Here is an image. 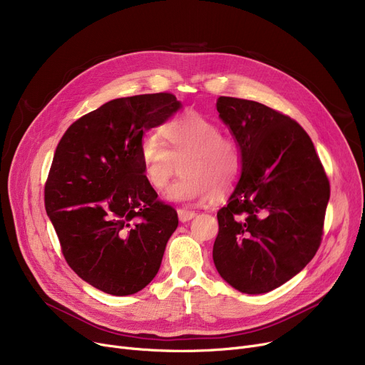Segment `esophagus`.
<instances>
[{"instance_id": "esophagus-1", "label": "esophagus", "mask_w": 365, "mask_h": 365, "mask_svg": "<svg viewBox=\"0 0 365 365\" xmlns=\"http://www.w3.org/2000/svg\"><path fill=\"white\" fill-rule=\"evenodd\" d=\"M178 216H179V220L180 222H189L190 219H194L197 216L195 212H192V210H185V208H179L178 210Z\"/></svg>"}]
</instances>
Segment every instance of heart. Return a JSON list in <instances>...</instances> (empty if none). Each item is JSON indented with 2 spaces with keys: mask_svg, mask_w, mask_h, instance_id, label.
Returning <instances> with one entry per match:
<instances>
[{
  "mask_svg": "<svg viewBox=\"0 0 365 365\" xmlns=\"http://www.w3.org/2000/svg\"><path fill=\"white\" fill-rule=\"evenodd\" d=\"M160 138L146 136L139 145V161L146 182L164 189L176 175L179 163L183 176L167 190V198L195 204L232 189L238 182L244 155L240 142L225 136L217 123L187 110L167 121Z\"/></svg>",
  "mask_w": 365,
  "mask_h": 365,
  "instance_id": "obj_1",
  "label": "heart"
}]
</instances>
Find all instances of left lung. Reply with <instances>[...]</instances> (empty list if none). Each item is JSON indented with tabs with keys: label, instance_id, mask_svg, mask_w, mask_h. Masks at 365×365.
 Masks as SVG:
<instances>
[{
	"label": "left lung",
	"instance_id": "left-lung-1",
	"mask_svg": "<svg viewBox=\"0 0 365 365\" xmlns=\"http://www.w3.org/2000/svg\"><path fill=\"white\" fill-rule=\"evenodd\" d=\"M216 106L242 148L244 164L234 194L217 212L213 260L234 289L267 293L318 252L330 182L308 133L289 115L226 96Z\"/></svg>",
	"mask_w": 365,
	"mask_h": 365
}]
</instances>
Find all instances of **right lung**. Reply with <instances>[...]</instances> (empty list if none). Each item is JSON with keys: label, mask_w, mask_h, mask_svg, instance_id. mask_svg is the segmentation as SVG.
Listing matches in <instances>:
<instances>
[{"label": "right lung", "mask_w": 365, "mask_h": 365, "mask_svg": "<svg viewBox=\"0 0 365 365\" xmlns=\"http://www.w3.org/2000/svg\"><path fill=\"white\" fill-rule=\"evenodd\" d=\"M179 108L165 91L115 99L71 124L56 148L46 212L71 269L101 292L128 296L145 289L179 225L139 161L143 133Z\"/></svg>", "instance_id": "obj_1"}]
</instances>
